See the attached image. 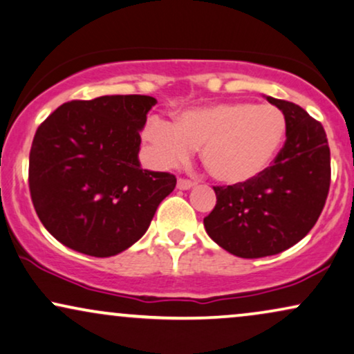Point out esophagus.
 I'll return each mask as SVG.
<instances>
[{"mask_svg":"<svg viewBox=\"0 0 354 354\" xmlns=\"http://www.w3.org/2000/svg\"><path fill=\"white\" fill-rule=\"evenodd\" d=\"M192 186H194V183L189 181V180H185V178H180V180H178V183H176V187L180 191H187V189H191Z\"/></svg>","mask_w":354,"mask_h":354,"instance_id":"obj_1","label":"esophagus"}]
</instances>
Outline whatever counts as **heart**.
Returning a JSON list of instances; mask_svg holds the SVG:
<instances>
[{
    "label": "heart",
    "instance_id": "heart-1",
    "mask_svg": "<svg viewBox=\"0 0 354 354\" xmlns=\"http://www.w3.org/2000/svg\"><path fill=\"white\" fill-rule=\"evenodd\" d=\"M286 132L288 120L276 106L230 101L183 111L173 124L150 119L142 137L158 167H174L201 147V160L214 180L243 185L274 162Z\"/></svg>",
    "mask_w": 354,
    "mask_h": 354
}]
</instances>
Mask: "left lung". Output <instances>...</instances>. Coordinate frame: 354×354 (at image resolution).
Listing matches in <instances>:
<instances>
[{
	"label": "left lung",
	"mask_w": 354,
	"mask_h": 354,
	"mask_svg": "<svg viewBox=\"0 0 354 354\" xmlns=\"http://www.w3.org/2000/svg\"><path fill=\"white\" fill-rule=\"evenodd\" d=\"M288 120L284 147L258 178L214 187L217 204L204 218L207 235L240 258L277 254L315 225L330 187V149L320 122L294 102L265 96Z\"/></svg>",
	"instance_id": "left-lung-1"
}]
</instances>
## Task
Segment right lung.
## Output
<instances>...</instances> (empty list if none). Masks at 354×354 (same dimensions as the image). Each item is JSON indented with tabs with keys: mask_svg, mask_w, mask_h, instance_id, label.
<instances>
[{
	"mask_svg": "<svg viewBox=\"0 0 354 354\" xmlns=\"http://www.w3.org/2000/svg\"><path fill=\"white\" fill-rule=\"evenodd\" d=\"M151 96L113 95L70 101L35 132L29 189L55 239L89 257H114L149 229L176 186L169 173L140 167V132Z\"/></svg>",
	"mask_w": 354,
	"mask_h": 354,
	"instance_id": "right-lung-1",
	"label": "right lung"
}]
</instances>
